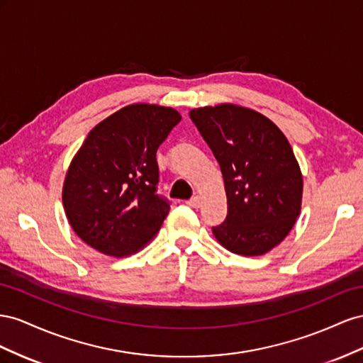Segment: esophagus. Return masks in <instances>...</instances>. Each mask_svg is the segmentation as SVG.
<instances>
[{
  "mask_svg": "<svg viewBox=\"0 0 363 363\" xmlns=\"http://www.w3.org/2000/svg\"><path fill=\"white\" fill-rule=\"evenodd\" d=\"M187 205L191 206V208H199V206H201V198H199V196H194V198L187 201Z\"/></svg>",
  "mask_w": 363,
  "mask_h": 363,
  "instance_id": "1",
  "label": "esophagus"
}]
</instances>
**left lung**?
Returning a JSON list of instances; mask_svg holds the SVG:
<instances>
[{
    "instance_id": "left-lung-1",
    "label": "left lung",
    "mask_w": 363,
    "mask_h": 363,
    "mask_svg": "<svg viewBox=\"0 0 363 363\" xmlns=\"http://www.w3.org/2000/svg\"><path fill=\"white\" fill-rule=\"evenodd\" d=\"M220 165L228 199L213 234L228 251L262 255L281 243L301 211L303 176L284 133L262 113L230 105L190 111Z\"/></svg>"
}]
</instances>
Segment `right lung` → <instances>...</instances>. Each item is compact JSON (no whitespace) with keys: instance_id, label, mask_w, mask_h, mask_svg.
I'll return each instance as SVG.
<instances>
[{"instance_id":"add662e5","label":"right lung","mask_w":363,"mask_h":363,"mask_svg":"<svg viewBox=\"0 0 363 363\" xmlns=\"http://www.w3.org/2000/svg\"><path fill=\"white\" fill-rule=\"evenodd\" d=\"M179 121L172 108L137 103L88 133L62 191L68 222L86 245L124 257L160 231L170 202L157 193V150Z\"/></svg>"}]
</instances>
